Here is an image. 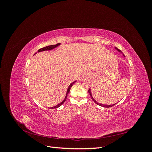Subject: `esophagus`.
<instances>
[{
  "instance_id": "1",
  "label": "esophagus",
  "mask_w": 152,
  "mask_h": 152,
  "mask_svg": "<svg viewBox=\"0 0 152 152\" xmlns=\"http://www.w3.org/2000/svg\"><path fill=\"white\" fill-rule=\"evenodd\" d=\"M89 75H88V74H86H86H83V75H82V76H81V78H80V79L82 80V79H84V78H85V77H88Z\"/></svg>"
}]
</instances>
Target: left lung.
<instances>
[{"instance_id":"left-lung-1","label":"left lung","mask_w":152,"mask_h":152,"mask_svg":"<svg viewBox=\"0 0 152 152\" xmlns=\"http://www.w3.org/2000/svg\"><path fill=\"white\" fill-rule=\"evenodd\" d=\"M119 52H121V50H120V49H117V48H116ZM88 92H89V94H90V96H91V99H93V102L96 103V104H98V105H99V106H102V107H105V108H110V107H113V106H114L115 104H110V105H105V104H100V103H98V102H96V101L94 99V98H93V96H92V95H91V90H90V89L88 90Z\"/></svg>"}]
</instances>
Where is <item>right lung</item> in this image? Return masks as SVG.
Returning <instances> with one entry per match:
<instances>
[{
    "instance_id": "add662e5",
    "label": "right lung",
    "mask_w": 152,
    "mask_h": 152,
    "mask_svg": "<svg viewBox=\"0 0 152 152\" xmlns=\"http://www.w3.org/2000/svg\"><path fill=\"white\" fill-rule=\"evenodd\" d=\"M60 44L59 43H58L57 44H55V45H48V46H46V47H44V48H41V49H39L38 50V53L39 52H41V51H44V50H51V49H54V48H56V47H57V46H58V45ZM76 81H75V82H72V83L69 86V87H68V90H67V93H66V96H65V99H64V100L63 101V102H61V103H60L59 104H58V105H56V106H54V107H50V108H58L59 107H60L61 105H62L64 103H65V102L66 101V98H67V95H68V94L69 93V92H70V88H71V87L73 85V84L75 83Z\"/></svg>"
}]
</instances>
